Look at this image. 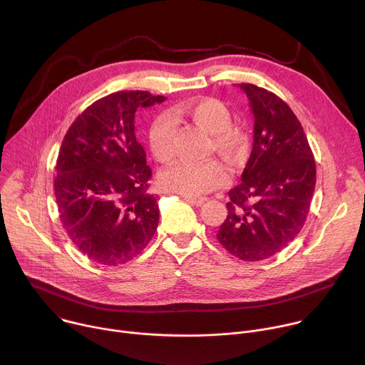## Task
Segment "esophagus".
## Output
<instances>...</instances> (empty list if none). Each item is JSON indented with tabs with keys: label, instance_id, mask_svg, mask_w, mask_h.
I'll use <instances>...</instances> for the list:
<instances>
[{
	"label": "esophagus",
	"instance_id": "obj_1",
	"mask_svg": "<svg viewBox=\"0 0 365 365\" xmlns=\"http://www.w3.org/2000/svg\"><path fill=\"white\" fill-rule=\"evenodd\" d=\"M187 202H190V203H193V205H196V206H202L207 199L206 197H190V196H183Z\"/></svg>",
	"mask_w": 365,
	"mask_h": 365
}]
</instances>
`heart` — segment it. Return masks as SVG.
Wrapping results in <instances>:
<instances>
[{
	"instance_id": "obj_1",
	"label": "heart",
	"mask_w": 365,
	"mask_h": 365,
	"mask_svg": "<svg viewBox=\"0 0 365 365\" xmlns=\"http://www.w3.org/2000/svg\"><path fill=\"white\" fill-rule=\"evenodd\" d=\"M172 118H186L195 127L212 135L211 148L232 168L245 163L250 141L245 131L231 125L230 108L220 99L202 98L182 103L172 113ZM175 127L166 118L155 120L148 131V143L154 158L168 163L175 155ZM228 180L225 166L217 160L203 163H176L160 175L162 185L176 193L196 197L222 186Z\"/></svg>"
}]
</instances>
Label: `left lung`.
I'll list each match as a JSON object with an SVG mask.
<instances>
[{
  "instance_id": "obj_1",
  "label": "left lung",
  "mask_w": 365,
  "mask_h": 365,
  "mask_svg": "<svg viewBox=\"0 0 365 365\" xmlns=\"http://www.w3.org/2000/svg\"><path fill=\"white\" fill-rule=\"evenodd\" d=\"M254 115V141L241 183L228 192V215L217 238L244 262L282 251L303 228L317 185L306 134L273 92L240 83Z\"/></svg>"
}]
</instances>
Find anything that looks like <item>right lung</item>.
<instances>
[{
    "label": "right lung",
    "mask_w": 365,
    "mask_h": 365,
    "mask_svg": "<svg viewBox=\"0 0 365 365\" xmlns=\"http://www.w3.org/2000/svg\"><path fill=\"white\" fill-rule=\"evenodd\" d=\"M165 99L145 91L103 96L62 141L55 178L59 217L72 242L95 263L125 264L158 230L159 205L147 193L151 169L134 120L138 108Z\"/></svg>",
    "instance_id": "add662e5"
}]
</instances>
